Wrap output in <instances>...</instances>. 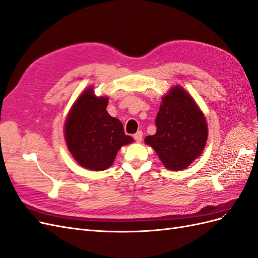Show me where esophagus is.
I'll list each match as a JSON object with an SVG mask.
<instances>
[{
	"label": "esophagus",
	"instance_id": "esophagus-1",
	"mask_svg": "<svg viewBox=\"0 0 258 258\" xmlns=\"http://www.w3.org/2000/svg\"><path fill=\"white\" fill-rule=\"evenodd\" d=\"M134 138H135V140H136V142L137 143H140L142 141V138H143V132L142 131H138L137 134L134 136Z\"/></svg>",
	"mask_w": 258,
	"mask_h": 258
}]
</instances>
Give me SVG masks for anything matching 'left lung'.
Instances as JSON below:
<instances>
[{"instance_id": "1", "label": "left lung", "mask_w": 258, "mask_h": 258, "mask_svg": "<svg viewBox=\"0 0 258 258\" xmlns=\"http://www.w3.org/2000/svg\"><path fill=\"white\" fill-rule=\"evenodd\" d=\"M157 131L145 138L169 170H183L198 158L208 140L204 113L184 88L175 86L162 98L156 117Z\"/></svg>"}]
</instances>
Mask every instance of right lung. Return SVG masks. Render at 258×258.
I'll return each instance as SVG.
<instances>
[{
	"mask_svg": "<svg viewBox=\"0 0 258 258\" xmlns=\"http://www.w3.org/2000/svg\"><path fill=\"white\" fill-rule=\"evenodd\" d=\"M107 97L95 96L86 89L73 104L64 123V138L70 153L82 167L102 171L112 166L117 152L134 142L122 123L106 112Z\"/></svg>",
	"mask_w": 258,
	"mask_h": 258,
	"instance_id": "1",
	"label": "right lung"
}]
</instances>
